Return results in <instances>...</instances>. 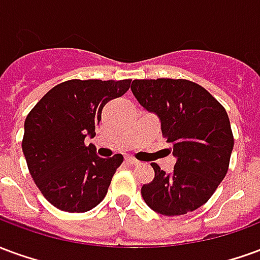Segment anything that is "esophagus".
Returning <instances> with one entry per match:
<instances>
[{"instance_id":"obj_1","label":"esophagus","mask_w":260,"mask_h":260,"mask_svg":"<svg viewBox=\"0 0 260 260\" xmlns=\"http://www.w3.org/2000/svg\"><path fill=\"white\" fill-rule=\"evenodd\" d=\"M126 161L129 164H132V166H138V164L141 163L139 160H136V158L132 157V156H128V157H126Z\"/></svg>"}]
</instances>
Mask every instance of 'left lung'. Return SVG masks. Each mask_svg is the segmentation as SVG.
Masks as SVG:
<instances>
[{
	"mask_svg": "<svg viewBox=\"0 0 260 260\" xmlns=\"http://www.w3.org/2000/svg\"><path fill=\"white\" fill-rule=\"evenodd\" d=\"M131 90L161 121L177 157L173 174L152 163L154 178L142 186L146 205L164 216H180L205 205L227 174L234 136L225 108L195 82L135 79Z\"/></svg>",
	"mask_w": 260,
	"mask_h": 260,
	"instance_id": "1",
	"label": "left lung"
}]
</instances>
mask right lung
<instances>
[{
  "label": "right lung",
  "mask_w": 260,
  "mask_h": 260,
  "mask_svg": "<svg viewBox=\"0 0 260 260\" xmlns=\"http://www.w3.org/2000/svg\"><path fill=\"white\" fill-rule=\"evenodd\" d=\"M131 79H71L54 86L25 119L22 150L37 188L53 206L83 213L104 199L122 154L102 158L85 138L110 100L129 89Z\"/></svg>",
  "instance_id": "add662e5"
}]
</instances>
